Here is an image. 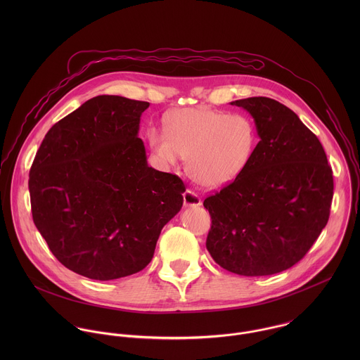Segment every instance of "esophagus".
Here are the masks:
<instances>
[{
	"instance_id": "1",
	"label": "esophagus",
	"mask_w": 360,
	"mask_h": 360,
	"mask_svg": "<svg viewBox=\"0 0 360 360\" xmlns=\"http://www.w3.org/2000/svg\"><path fill=\"white\" fill-rule=\"evenodd\" d=\"M183 200H184V206L197 207V206H200L202 204L201 197H200L198 194H195L194 191H191V190H187V191L183 194Z\"/></svg>"
}]
</instances>
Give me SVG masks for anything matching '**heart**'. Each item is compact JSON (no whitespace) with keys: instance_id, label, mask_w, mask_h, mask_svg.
<instances>
[{"instance_id":"obj_1","label":"heart","mask_w":360,"mask_h":360,"mask_svg":"<svg viewBox=\"0 0 360 360\" xmlns=\"http://www.w3.org/2000/svg\"><path fill=\"white\" fill-rule=\"evenodd\" d=\"M150 144L165 163L187 156V172L198 184L219 188L234 181L250 165L257 143L255 123L241 113L186 108L166 117V133L151 130Z\"/></svg>"}]
</instances>
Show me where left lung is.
Masks as SVG:
<instances>
[{"label":"left lung","instance_id":"left-lung-1","mask_svg":"<svg viewBox=\"0 0 360 360\" xmlns=\"http://www.w3.org/2000/svg\"><path fill=\"white\" fill-rule=\"evenodd\" d=\"M251 113L260 141L247 169L204 201L212 226L206 250L240 276H270L308 254L326 227L333 170L319 139L285 105L233 101Z\"/></svg>","mask_w":360,"mask_h":360}]
</instances>
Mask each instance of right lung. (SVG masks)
Wrapping results in <instances>:
<instances>
[{"mask_svg": "<svg viewBox=\"0 0 360 360\" xmlns=\"http://www.w3.org/2000/svg\"><path fill=\"white\" fill-rule=\"evenodd\" d=\"M150 103L98 96L55 123L29 173L33 221L69 270L115 280L143 270L183 206V180L148 166Z\"/></svg>", "mask_w": 360, "mask_h": 360, "instance_id": "1", "label": "right lung"}]
</instances>
